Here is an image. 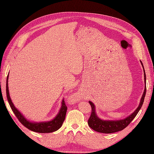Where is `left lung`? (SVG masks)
Masks as SVG:
<instances>
[{"mask_svg": "<svg viewBox=\"0 0 154 154\" xmlns=\"http://www.w3.org/2000/svg\"><path fill=\"white\" fill-rule=\"evenodd\" d=\"M140 62L142 65V67L143 68V71H144V89L140 100V103H139L137 108L134 112H132L131 114L127 116V118H125L123 119L104 120V119H100L98 116H97L94 104L93 103L92 101H88V103H90L91 106L92 112L90 116V118L88 120V125L92 129L95 130L96 132H98L100 133H104V134H111V133H114L116 132H119L127 127V126L130 123V122H131L134 119V118L136 117L143 105L144 100V97H145V94H146V74H145V71H144V69L143 67V63L141 61Z\"/></svg>", "mask_w": 154, "mask_h": 154, "instance_id": "1", "label": "left lung"}]
</instances>
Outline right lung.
<instances>
[{
	"instance_id": "obj_1",
	"label": "right lung",
	"mask_w": 154,
	"mask_h": 154,
	"mask_svg": "<svg viewBox=\"0 0 154 154\" xmlns=\"http://www.w3.org/2000/svg\"><path fill=\"white\" fill-rule=\"evenodd\" d=\"M8 78H9V73L7 76L6 80V94L7 98L9 102L11 108L13 112L16 116V117L19 120V122L26 127L27 128L35 132L38 133H51L54 131H57L60 127L64 122L65 118H66V115L67 112V107L65 104L63 99L62 101V105L60 107V109L58 112V114L55 117L50 121H47V122H30L28 119H27L23 114L18 110L13 103L11 99L10 96V92H9L8 88Z\"/></svg>"
}]
</instances>
